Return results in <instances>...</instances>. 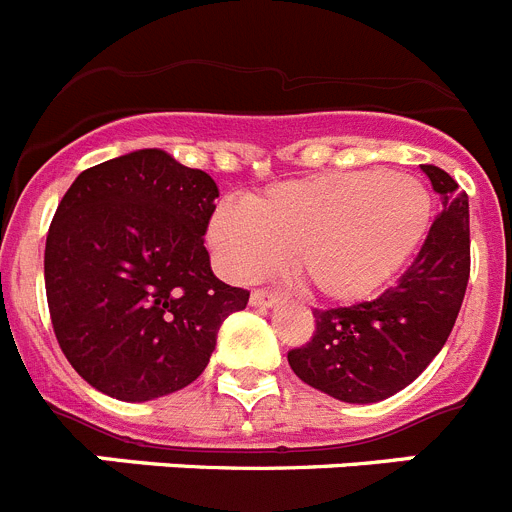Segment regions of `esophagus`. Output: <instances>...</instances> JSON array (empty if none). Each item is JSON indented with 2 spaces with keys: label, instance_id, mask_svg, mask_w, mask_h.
Segmentation results:
<instances>
[{
  "label": "esophagus",
  "instance_id": "1",
  "mask_svg": "<svg viewBox=\"0 0 512 512\" xmlns=\"http://www.w3.org/2000/svg\"><path fill=\"white\" fill-rule=\"evenodd\" d=\"M277 302H279L277 292H269V289H253L251 292V305L271 307V305H277Z\"/></svg>",
  "mask_w": 512,
  "mask_h": 512
}]
</instances>
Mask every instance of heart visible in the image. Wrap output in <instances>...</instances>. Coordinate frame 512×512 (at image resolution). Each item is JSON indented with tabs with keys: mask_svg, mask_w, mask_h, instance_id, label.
<instances>
[{
	"mask_svg": "<svg viewBox=\"0 0 512 512\" xmlns=\"http://www.w3.org/2000/svg\"><path fill=\"white\" fill-rule=\"evenodd\" d=\"M431 220L433 197L415 176L330 171L274 184L248 207L220 202L207 238L230 279L274 274L292 253L310 295L361 302L410 264Z\"/></svg>",
	"mask_w": 512,
	"mask_h": 512,
	"instance_id": "obj_1",
	"label": "heart"
}]
</instances>
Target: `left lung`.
<instances>
[{"label":"left lung","mask_w":512,"mask_h":512,"mask_svg":"<svg viewBox=\"0 0 512 512\" xmlns=\"http://www.w3.org/2000/svg\"><path fill=\"white\" fill-rule=\"evenodd\" d=\"M443 210L395 287L377 300L312 310V338L287 354L305 384L343 402H377L408 387L449 338L469 282V197L423 164Z\"/></svg>","instance_id":"8db88e82"}]
</instances>
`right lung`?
<instances>
[{
    "label": "right lung",
    "instance_id": "obj_1",
    "mask_svg": "<svg viewBox=\"0 0 512 512\" xmlns=\"http://www.w3.org/2000/svg\"><path fill=\"white\" fill-rule=\"evenodd\" d=\"M217 184L158 148L81 171L45 241V297L63 356L104 395L146 402L205 372L248 289L210 269Z\"/></svg>",
    "mask_w": 512,
    "mask_h": 512
}]
</instances>
